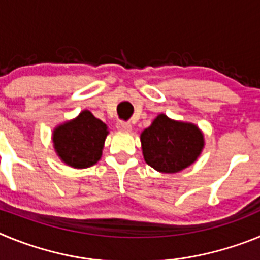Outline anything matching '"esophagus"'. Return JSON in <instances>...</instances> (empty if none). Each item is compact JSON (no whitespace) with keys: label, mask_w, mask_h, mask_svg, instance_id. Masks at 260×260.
<instances>
[{"label":"esophagus","mask_w":260,"mask_h":260,"mask_svg":"<svg viewBox=\"0 0 260 260\" xmlns=\"http://www.w3.org/2000/svg\"><path fill=\"white\" fill-rule=\"evenodd\" d=\"M116 127H117V130H119V132H123V133L132 132V125L127 122H123V121H119V122H117Z\"/></svg>","instance_id":"obj_1"}]
</instances>
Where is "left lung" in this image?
Returning a JSON list of instances; mask_svg holds the SVG:
<instances>
[{
	"instance_id": "left-lung-1",
	"label": "left lung",
	"mask_w": 260,
	"mask_h": 260,
	"mask_svg": "<svg viewBox=\"0 0 260 260\" xmlns=\"http://www.w3.org/2000/svg\"><path fill=\"white\" fill-rule=\"evenodd\" d=\"M146 162L161 173H177L191 165L204 147L203 133L194 123L158 114L141 134Z\"/></svg>"
}]
</instances>
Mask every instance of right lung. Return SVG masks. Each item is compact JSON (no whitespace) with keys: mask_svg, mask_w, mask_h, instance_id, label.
Returning <instances> with one entry per match:
<instances>
[{"mask_svg":"<svg viewBox=\"0 0 260 260\" xmlns=\"http://www.w3.org/2000/svg\"><path fill=\"white\" fill-rule=\"evenodd\" d=\"M108 127L89 110L53 130V146L62 161L71 168L83 169L100 160Z\"/></svg>","mask_w":260,"mask_h":260,"instance_id":"1","label":"right lung"}]
</instances>
